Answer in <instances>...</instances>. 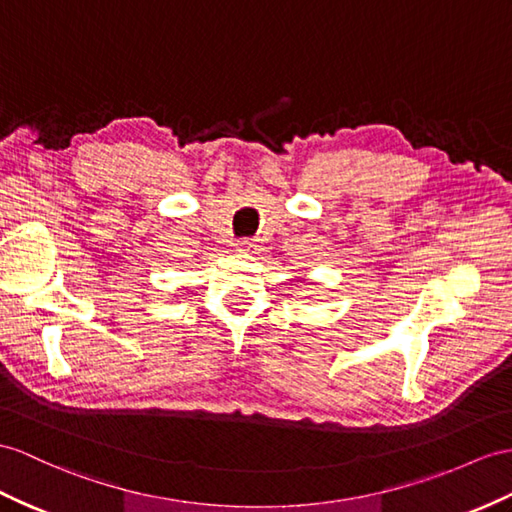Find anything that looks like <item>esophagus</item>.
Listing matches in <instances>:
<instances>
[{
    "label": "esophagus",
    "instance_id": "obj_1",
    "mask_svg": "<svg viewBox=\"0 0 512 512\" xmlns=\"http://www.w3.org/2000/svg\"><path fill=\"white\" fill-rule=\"evenodd\" d=\"M256 249H258V243H254V241H239V243H236V252L245 254V256L254 254Z\"/></svg>",
    "mask_w": 512,
    "mask_h": 512
}]
</instances>
